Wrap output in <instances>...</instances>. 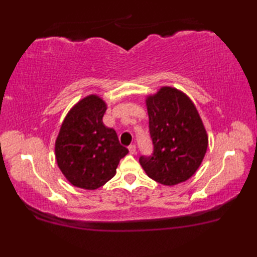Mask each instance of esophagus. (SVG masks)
<instances>
[{
  "label": "esophagus",
  "instance_id": "34e87169",
  "mask_svg": "<svg viewBox=\"0 0 257 257\" xmlns=\"http://www.w3.org/2000/svg\"><path fill=\"white\" fill-rule=\"evenodd\" d=\"M128 149H129V152L132 155H134V154H136V145H130L129 147H128Z\"/></svg>",
  "mask_w": 257,
  "mask_h": 257
}]
</instances>
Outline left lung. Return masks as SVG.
I'll use <instances>...</instances> for the list:
<instances>
[{"label": "left lung", "mask_w": 257, "mask_h": 257, "mask_svg": "<svg viewBox=\"0 0 257 257\" xmlns=\"http://www.w3.org/2000/svg\"><path fill=\"white\" fill-rule=\"evenodd\" d=\"M146 102L154 151L140 156V165L149 178L161 184L183 182L198 170L207 149L198 110L187 95L171 87H162Z\"/></svg>", "instance_id": "obj_1"}]
</instances>
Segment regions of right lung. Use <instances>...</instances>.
<instances>
[{"instance_id":"add662e5","label":"right lung","mask_w":257,"mask_h":257,"mask_svg":"<svg viewBox=\"0 0 257 257\" xmlns=\"http://www.w3.org/2000/svg\"><path fill=\"white\" fill-rule=\"evenodd\" d=\"M106 103L87 96L70 109L55 143L58 168L75 187L95 190L109 181L128 149L102 122Z\"/></svg>"}]
</instances>
